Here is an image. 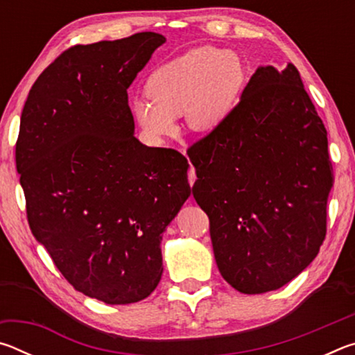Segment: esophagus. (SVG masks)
<instances>
[{
    "label": "esophagus",
    "instance_id": "34e87169",
    "mask_svg": "<svg viewBox=\"0 0 355 355\" xmlns=\"http://www.w3.org/2000/svg\"><path fill=\"white\" fill-rule=\"evenodd\" d=\"M183 153H186L184 150H183ZM188 180H189V184H191V186L196 183V169H194V167H192V166L189 167V171H188Z\"/></svg>",
    "mask_w": 355,
    "mask_h": 355
}]
</instances>
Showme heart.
<instances>
[{"label":"heart","mask_w":355,"mask_h":355,"mask_svg":"<svg viewBox=\"0 0 355 355\" xmlns=\"http://www.w3.org/2000/svg\"><path fill=\"white\" fill-rule=\"evenodd\" d=\"M243 81L244 69L236 55L214 46L192 48L148 76L150 100H135L133 114L155 139L171 136L182 114L191 130L211 131L232 114Z\"/></svg>","instance_id":"b5f03b06"}]
</instances>
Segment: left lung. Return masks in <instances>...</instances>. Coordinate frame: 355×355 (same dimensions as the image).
I'll return each instance as SVG.
<instances>
[{
    "label": "left lung",
    "mask_w": 355,
    "mask_h": 355,
    "mask_svg": "<svg viewBox=\"0 0 355 355\" xmlns=\"http://www.w3.org/2000/svg\"><path fill=\"white\" fill-rule=\"evenodd\" d=\"M188 156L216 263L235 290H279L315 260L334 173L327 131L291 62L260 65L228 119Z\"/></svg>",
    "instance_id": "8db88e82"
}]
</instances>
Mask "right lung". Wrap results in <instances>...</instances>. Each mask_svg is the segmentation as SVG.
I'll use <instances>...</instances> for the list:
<instances>
[{
    "label": "right lung",
    "mask_w": 355,
    "mask_h": 355,
    "mask_svg": "<svg viewBox=\"0 0 355 355\" xmlns=\"http://www.w3.org/2000/svg\"><path fill=\"white\" fill-rule=\"evenodd\" d=\"M166 37L75 45L42 71L20 119L28 222L69 284L105 304L146 299L161 239L191 196L188 159L135 137L127 89Z\"/></svg>",
    "instance_id": "obj_1"
}]
</instances>
